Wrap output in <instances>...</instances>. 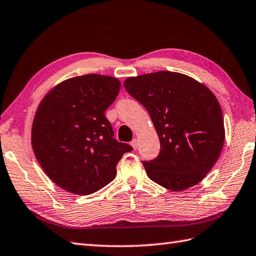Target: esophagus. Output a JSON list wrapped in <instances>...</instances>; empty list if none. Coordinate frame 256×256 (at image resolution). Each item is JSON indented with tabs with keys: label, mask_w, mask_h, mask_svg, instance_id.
<instances>
[{
	"label": "esophagus",
	"mask_w": 256,
	"mask_h": 256,
	"mask_svg": "<svg viewBox=\"0 0 256 256\" xmlns=\"http://www.w3.org/2000/svg\"><path fill=\"white\" fill-rule=\"evenodd\" d=\"M130 145H132V147L134 148V150H136V148L138 147V140H136V138H134L132 142H130Z\"/></svg>",
	"instance_id": "obj_1"
}]
</instances>
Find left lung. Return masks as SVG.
Here are the masks:
<instances>
[{
  "mask_svg": "<svg viewBox=\"0 0 256 256\" xmlns=\"http://www.w3.org/2000/svg\"><path fill=\"white\" fill-rule=\"evenodd\" d=\"M124 87L145 106L160 140L158 157L142 162L148 178L171 191L203 180L224 140L222 111L215 94L192 77L168 70L128 77Z\"/></svg>",
  "mask_w": 256,
  "mask_h": 256,
  "instance_id": "1",
  "label": "left lung"
}]
</instances>
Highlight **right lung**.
I'll list each match as a JSON object with an SVG mask.
<instances>
[{
  "instance_id": "obj_1",
  "label": "right lung",
  "mask_w": 256,
  "mask_h": 256,
  "mask_svg": "<svg viewBox=\"0 0 256 256\" xmlns=\"http://www.w3.org/2000/svg\"><path fill=\"white\" fill-rule=\"evenodd\" d=\"M120 88L112 76H76L52 88L40 102L32 122V150L46 176L65 191H99L114 180L118 160L133 150L114 138L104 116Z\"/></svg>"
}]
</instances>
